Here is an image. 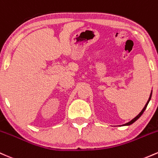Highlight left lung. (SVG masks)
<instances>
[{"instance_id":"obj_1","label":"left lung","mask_w":158,"mask_h":158,"mask_svg":"<svg viewBox=\"0 0 158 158\" xmlns=\"http://www.w3.org/2000/svg\"><path fill=\"white\" fill-rule=\"evenodd\" d=\"M152 92H151V94H150V96H149V98H148V101H147L146 104L145 105V106H144V108L143 109V110H142L141 112H139V115H136V117H135L134 118H133V119H132V120H131V121H129V122H127V123H126V124H123V126H129V125H131V124H132L133 123H134L135 121H136V120H138V119L139 118H140V116H141L142 115H143V112H144V111L145 110V109H146L147 106H148V103H149V101H150L151 98H152Z\"/></svg>"}]
</instances>
